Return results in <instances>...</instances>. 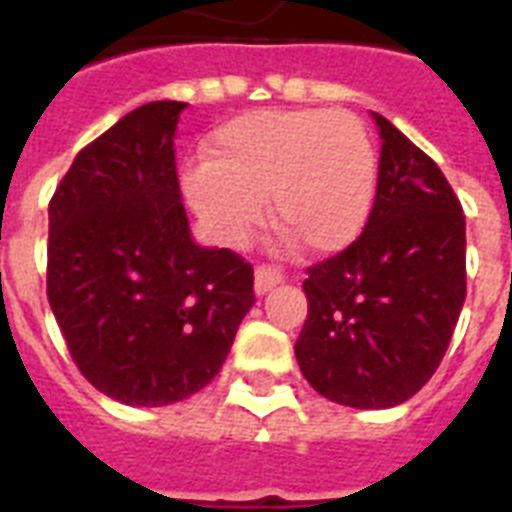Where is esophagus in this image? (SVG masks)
Instances as JSON below:
<instances>
[{
  "label": "esophagus",
  "instance_id": "34e87169",
  "mask_svg": "<svg viewBox=\"0 0 512 512\" xmlns=\"http://www.w3.org/2000/svg\"><path fill=\"white\" fill-rule=\"evenodd\" d=\"M276 284H281V273L271 265H260L255 271V292L257 295H265V292H271Z\"/></svg>",
  "mask_w": 512,
  "mask_h": 512
}]
</instances>
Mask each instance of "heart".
Instances as JSON below:
<instances>
[{
	"label": "heart",
	"mask_w": 512,
	"mask_h": 512,
	"mask_svg": "<svg viewBox=\"0 0 512 512\" xmlns=\"http://www.w3.org/2000/svg\"><path fill=\"white\" fill-rule=\"evenodd\" d=\"M377 159L350 111L260 108L220 124L204 164L185 172V196L209 231L241 244L268 217L276 231L316 255H332L364 231Z\"/></svg>",
	"instance_id": "1"
}]
</instances>
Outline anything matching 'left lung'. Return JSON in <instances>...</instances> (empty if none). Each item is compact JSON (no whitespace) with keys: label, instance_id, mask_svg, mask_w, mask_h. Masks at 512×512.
Wrapping results in <instances>:
<instances>
[{"label":"left lung","instance_id":"8db88e82","mask_svg":"<svg viewBox=\"0 0 512 512\" xmlns=\"http://www.w3.org/2000/svg\"><path fill=\"white\" fill-rule=\"evenodd\" d=\"M382 151L364 231L303 281L300 372L353 409L412 398L441 364L465 303V215L425 151L374 114Z\"/></svg>","mask_w":512,"mask_h":512}]
</instances>
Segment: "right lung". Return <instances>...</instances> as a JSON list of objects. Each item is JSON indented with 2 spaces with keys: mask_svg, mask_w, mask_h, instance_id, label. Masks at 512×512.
Here are the masks:
<instances>
[{
  "mask_svg": "<svg viewBox=\"0 0 512 512\" xmlns=\"http://www.w3.org/2000/svg\"><path fill=\"white\" fill-rule=\"evenodd\" d=\"M183 108L154 100L122 116L50 199V308L79 372L127 406L204 388L255 305L252 265L188 231L172 143Z\"/></svg>",
  "mask_w": 512,
  "mask_h": 512,
  "instance_id": "right-lung-1",
  "label": "right lung"
}]
</instances>
